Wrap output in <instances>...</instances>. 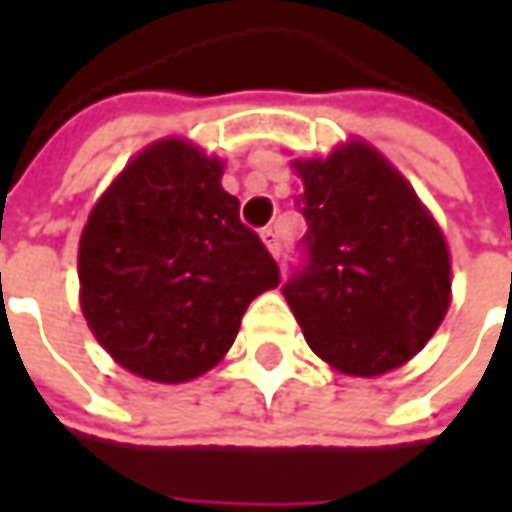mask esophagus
<instances>
[{
    "label": "esophagus",
    "mask_w": 512,
    "mask_h": 512,
    "mask_svg": "<svg viewBox=\"0 0 512 512\" xmlns=\"http://www.w3.org/2000/svg\"><path fill=\"white\" fill-rule=\"evenodd\" d=\"M262 242L267 245V250L279 259L282 256V242H279V233H276V227H265L262 230Z\"/></svg>",
    "instance_id": "1"
}]
</instances>
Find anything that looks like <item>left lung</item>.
I'll use <instances>...</instances> for the list:
<instances>
[{"mask_svg": "<svg viewBox=\"0 0 512 512\" xmlns=\"http://www.w3.org/2000/svg\"><path fill=\"white\" fill-rule=\"evenodd\" d=\"M305 262L282 287L310 350L347 376L410 362L450 307L442 230L399 170L367 142L296 159Z\"/></svg>", "mask_w": 512, "mask_h": 512, "instance_id": "left-lung-1", "label": "left lung"}]
</instances>
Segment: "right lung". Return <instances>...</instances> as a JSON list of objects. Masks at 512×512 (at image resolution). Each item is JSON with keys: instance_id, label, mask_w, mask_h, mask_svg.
<instances>
[{"instance_id": "1", "label": "right lung", "mask_w": 512, "mask_h": 512, "mask_svg": "<svg viewBox=\"0 0 512 512\" xmlns=\"http://www.w3.org/2000/svg\"><path fill=\"white\" fill-rule=\"evenodd\" d=\"M225 165L185 139L145 148L93 205L79 239V302L96 342L150 382H190L222 362L247 305L279 285L239 222Z\"/></svg>"}]
</instances>
